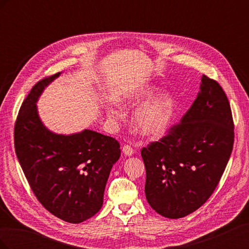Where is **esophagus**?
<instances>
[{"instance_id":"34e87169","label":"esophagus","mask_w":249,"mask_h":249,"mask_svg":"<svg viewBox=\"0 0 249 249\" xmlns=\"http://www.w3.org/2000/svg\"><path fill=\"white\" fill-rule=\"evenodd\" d=\"M123 153L125 155V156H132L133 154H134V149H133V147L132 146H130V145H124V147H123Z\"/></svg>"}]
</instances>
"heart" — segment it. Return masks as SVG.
<instances>
[{
  "label": "heart",
  "instance_id": "b5f03b06",
  "mask_svg": "<svg viewBox=\"0 0 249 249\" xmlns=\"http://www.w3.org/2000/svg\"><path fill=\"white\" fill-rule=\"evenodd\" d=\"M156 87L152 85H141L119 95L117 102L124 106H135L148 100L155 91ZM176 103L170 93L162 92L143 103L136 109L133 116V124L142 136L158 138L166 133L175 115ZM110 117H118L119 114L114 110H109Z\"/></svg>",
  "mask_w": 249,
  "mask_h": 249
}]
</instances>
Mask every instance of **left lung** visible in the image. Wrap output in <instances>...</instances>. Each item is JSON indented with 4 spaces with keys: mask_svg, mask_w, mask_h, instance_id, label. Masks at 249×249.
Returning <instances> with one entry per match:
<instances>
[{
    "mask_svg": "<svg viewBox=\"0 0 249 249\" xmlns=\"http://www.w3.org/2000/svg\"><path fill=\"white\" fill-rule=\"evenodd\" d=\"M190 109L166 136L141 149L145 196L158 214L178 219L214 192L233 145V122L223 89L203 74Z\"/></svg>",
    "mask_w": 249,
    "mask_h": 249,
    "instance_id": "left-lung-1",
    "label": "left lung"
}]
</instances>
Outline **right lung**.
<instances>
[{"mask_svg": "<svg viewBox=\"0 0 249 249\" xmlns=\"http://www.w3.org/2000/svg\"><path fill=\"white\" fill-rule=\"evenodd\" d=\"M60 74L36 83L22 102L14 125V147L41 205L60 219L80 223L101 210L120 145L114 138L91 130L62 135L42 124L36 103Z\"/></svg>", "mask_w": 249, "mask_h": 249, "instance_id": "1", "label": "right lung"}]
</instances>
